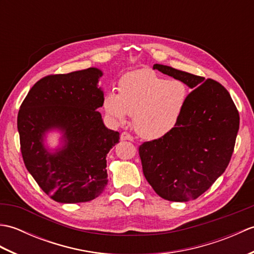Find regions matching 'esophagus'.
Wrapping results in <instances>:
<instances>
[{"label":"esophagus","instance_id":"1","mask_svg":"<svg viewBox=\"0 0 254 254\" xmlns=\"http://www.w3.org/2000/svg\"><path fill=\"white\" fill-rule=\"evenodd\" d=\"M120 138H121V141H133L134 139V137L131 135V134H128L127 132L121 133Z\"/></svg>","mask_w":254,"mask_h":254}]
</instances>
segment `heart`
Listing matches in <instances>:
<instances>
[{
    "mask_svg": "<svg viewBox=\"0 0 254 254\" xmlns=\"http://www.w3.org/2000/svg\"><path fill=\"white\" fill-rule=\"evenodd\" d=\"M118 90L119 94L106 93V112L118 124L127 123L134 116L136 132L147 139L164 137L174 131L189 98L185 83L164 78L150 69L126 74L119 80Z\"/></svg>",
    "mask_w": 254,
    "mask_h": 254,
    "instance_id": "obj_1",
    "label": "heart"
}]
</instances>
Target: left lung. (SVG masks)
Returning <instances> with one entry per match:
<instances>
[{
  "instance_id": "obj_1",
  "label": "left lung",
  "mask_w": 254,
  "mask_h": 254,
  "mask_svg": "<svg viewBox=\"0 0 254 254\" xmlns=\"http://www.w3.org/2000/svg\"><path fill=\"white\" fill-rule=\"evenodd\" d=\"M153 68L181 80L192 91L174 131L139 146L144 176L160 197L172 202L195 199L227 168L239 130V112L216 80L163 64H154Z\"/></svg>"
}]
</instances>
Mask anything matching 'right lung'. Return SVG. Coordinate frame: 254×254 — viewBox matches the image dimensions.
I'll list each match as a JSON object with an SVG mask.
<instances>
[{"label":"right lung","mask_w":254,"mask_h":254,"mask_svg":"<svg viewBox=\"0 0 254 254\" xmlns=\"http://www.w3.org/2000/svg\"><path fill=\"white\" fill-rule=\"evenodd\" d=\"M102 72L89 67L48 75L32 86L17 116L20 150L27 170L41 190L60 203L88 202L108 183L107 154L120 134L105 127L98 108ZM59 129L63 146L43 144L45 133Z\"/></svg>","instance_id":"right-lung-1"}]
</instances>
